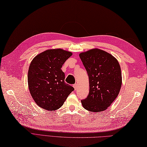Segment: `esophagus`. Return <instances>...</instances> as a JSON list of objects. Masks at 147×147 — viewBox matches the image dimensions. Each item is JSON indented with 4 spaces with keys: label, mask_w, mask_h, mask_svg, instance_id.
<instances>
[{
    "label": "esophagus",
    "mask_w": 147,
    "mask_h": 147,
    "mask_svg": "<svg viewBox=\"0 0 147 147\" xmlns=\"http://www.w3.org/2000/svg\"><path fill=\"white\" fill-rule=\"evenodd\" d=\"M73 87H74V88H75V90H77V84H74V85H73Z\"/></svg>",
    "instance_id": "obj_1"
}]
</instances>
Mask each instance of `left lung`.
I'll return each mask as SVG.
<instances>
[{"label": "left lung", "mask_w": 147, "mask_h": 147, "mask_svg": "<svg viewBox=\"0 0 147 147\" xmlns=\"http://www.w3.org/2000/svg\"><path fill=\"white\" fill-rule=\"evenodd\" d=\"M79 57L89 78V94L81 102L93 112L105 110L119 95L122 78L118 60L108 52L94 49L82 52Z\"/></svg>", "instance_id": "left-lung-1"}]
</instances>
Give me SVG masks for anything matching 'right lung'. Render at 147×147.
Returning <instances> with one entry per match:
<instances>
[{"instance_id":"obj_1","label":"right lung","mask_w":147,"mask_h":147,"mask_svg":"<svg viewBox=\"0 0 147 147\" xmlns=\"http://www.w3.org/2000/svg\"><path fill=\"white\" fill-rule=\"evenodd\" d=\"M72 53L57 49L47 50L35 56L28 71V85L36 104L46 110L61 107L68 96L74 90L66 84L63 64Z\"/></svg>"}]
</instances>
